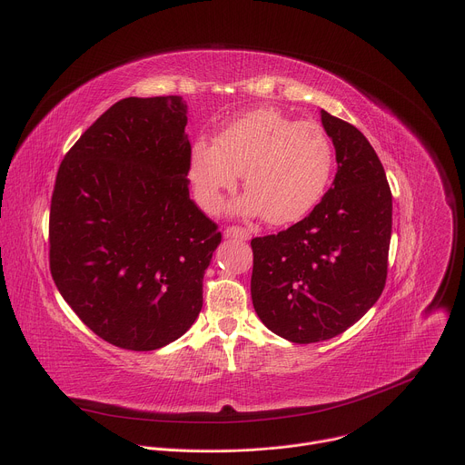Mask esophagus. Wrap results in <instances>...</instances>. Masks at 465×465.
<instances>
[{"label":"esophagus","mask_w":465,"mask_h":465,"mask_svg":"<svg viewBox=\"0 0 465 465\" xmlns=\"http://www.w3.org/2000/svg\"><path fill=\"white\" fill-rule=\"evenodd\" d=\"M226 237H232V239H239V241H248L250 239V232L246 228H241V226H228L224 230Z\"/></svg>","instance_id":"1"}]
</instances>
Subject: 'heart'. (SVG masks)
<instances>
[{"label": "heart", "mask_w": 465, "mask_h": 465, "mask_svg": "<svg viewBox=\"0 0 465 465\" xmlns=\"http://www.w3.org/2000/svg\"><path fill=\"white\" fill-rule=\"evenodd\" d=\"M335 167L327 132L276 108H259L228 124L215 145L198 140L191 149L189 180L198 206L217 213L224 194L242 174L241 215H262L285 226L307 217L322 201Z\"/></svg>", "instance_id": "1"}]
</instances>
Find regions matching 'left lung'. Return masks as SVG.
<instances>
[{"instance_id":"1","label":"left lung","mask_w":465,"mask_h":465,"mask_svg":"<svg viewBox=\"0 0 465 465\" xmlns=\"http://www.w3.org/2000/svg\"><path fill=\"white\" fill-rule=\"evenodd\" d=\"M337 174L300 223L252 239V302L272 333L312 344L333 339L379 300L388 272L391 191L362 132L322 110Z\"/></svg>"}]
</instances>
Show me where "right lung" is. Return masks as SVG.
Returning a JSON list of instances; mask_svg holds the SVG:
<instances>
[{"mask_svg":"<svg viewBox=\"0 0 465 465\" xmlns=\"http://www.w3.org/2000/svg\"><path fill=\"white\" fill-rule=\"evenodd\" d=\"M185 114L180 95L117 101L54 180L53 282L97 337L130 351L163 348L193 325L223 239L189 198Z\"/></svg>","mask_w":465,"mask_h":465,"instance_id":"obj_1","label":"right lung"}]
</instances>
